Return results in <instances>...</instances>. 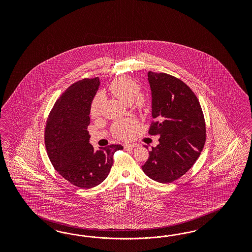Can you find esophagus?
I'll use <instances>...</instances> for the list:
<instances>
[{
  "label": "esophagus",
  "instance_id": "1",
  "mask_svg": "<svg viewBox=\"0 0 252 252\" xmlns=\"http://www.w3.org/2000/svg\"><path fill=\"white\" fill-rule=\"evenodd\" d=\"M137 144L136 143H132V144H125L124 145V148L125 149H133V148H135V147H137Z\"/></svg>",
  "mask_w": 252,
  "mask_h": 252
}]
</instances>
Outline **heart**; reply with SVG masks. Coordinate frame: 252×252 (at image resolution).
<instances>
[{
	"label": "heart",
	"instance_id": "obj_1",
	"mask_svg": "<svg viewBox=\"0 0 252 252\" xmlns=\"http://www.w3.org/2000/svg\"><path fill=\"white\" fill-rule=\"evenodd\" d=\"M138 89L139 87L137 82L126 77L117 78L109 86V91L117 99H120L126 104H130L131 106L136 108L139 111H143L148 106L149 100L148 97L144 94L137 93ZM102 103V95L98 94L93 98L90 106V115L92 117L95 118L100 115ZM136 126L137 122L132 119L117 120L113 125L112 131L115 137L120 139H126L131 137Z\"/></svg>",
	"mask_w": 252,
	"mask_h": 252
}]
</instances>
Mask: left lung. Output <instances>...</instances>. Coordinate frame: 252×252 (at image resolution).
Returning <instances> with one entry per match:
<instances>
[{"mask_svg": "<svg viewBox=\"0 0 252 252\" xmlns=\"http://www.w3.org/2000/svg\"><path fill=\"white\" fill-rule=\"evenodd\" d=\"M148 80L154 119L149 134L160 138L142 170L154 181L171 183L198 160L206 140L205 120L198 98L182 80L152 71Z\"/></svg>", "mask_w": 252, "mask_h": 252, "instance_id": "8db88e82", "label": "left lung"}]
</instances>
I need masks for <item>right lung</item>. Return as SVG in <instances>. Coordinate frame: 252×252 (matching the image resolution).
I'll return each mask as SVG.
<instances>
[{"label":"right lung","mask_w":252,"mask_h":252,"mask_svg":"<svg viewBox=\"0 0 252 252\" xmlns=\"http://www.w3.org/2000/svg\"><path fill=\"white\" fill-rule=\"evenodd\" d=\"M99 87V77L71 85L55 102L46 124V150L52 164L80 189H92L105 180L114 153L123 150L113 144L94 151L90 143V106Z\"/></svg>","instance_id":"1"}]
</instances>
